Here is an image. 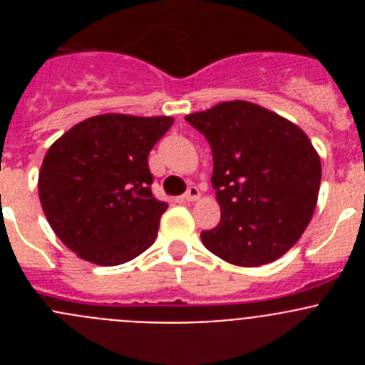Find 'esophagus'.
<instances>
[{"instance_id":"esophagus-1","label":"esophagus","mask_w":365,"mask_h":365,"mask_svg":"<svg viewBox=\"0 0 365 365\" xmlns=\"http://www.w3.org/2000/svg\"><path fill=\"white\" fill-rule=\"evenodd\" d=\"M199 195H201V193H199L197 186L190 185L188 190H186V193H185V199H186V201H197Z\"/></svg>"}]
</instances>
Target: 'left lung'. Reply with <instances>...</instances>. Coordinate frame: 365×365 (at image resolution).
Masks as SVG:
<instances>
[{
	"mask_svg": "<svg viewBox=\"0 0 365 365\" xmlns=\"http://www.w3.org/2000/svg\"><path fill=\"white\" fill-rule=\"evenodd\" d=\"M214 157L221 221L201 232L212 254L237 267L276 261L314 214L320 157L298 125L261 106L232 100L186 117Z\"/></svg>",
	"mask_w": 365,
	"mask_h": 365,
	"instance_id": "left-lung-1",
	"label": "left lung"
}]
</instances>
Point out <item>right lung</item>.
Returning <instances> with one entry per match:
<instances>
[{"instance_id":"obj_1","label":"right lung","mask_w":365,"mask_h":365,"mask_svg":"<svg viewBox=\"0 0 365 365\" xmlns=\"http://www.w3.org/2000/svg\"><path fill=\"white\" fill-rule=\"evenodd\" d=\"M172 124V117L108 113L73 125L49 148L40 202L76 256L113 267L153 245L168 205L151 193L148 155Z\"/></svg>"}]
</instances>
